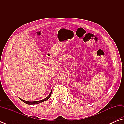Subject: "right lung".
Segmentation results:
<instances>
[{"label": "right lung", "instance_id": "right-lung-1", "mask_svg": "<svg viewBox=\"0 0 124 124\" xmlns=\"http://www.w3.org/2000/svg\"><path fill=\"white\" fill-rule=\"evenodd\" d=\"M51 93H52V91H51V93H50V94L48 95V96L47 97H46V98L44 99H43V100H40V101H25V100H23V99H20H20L21 100H22V101H23V102H25V103L27 104H28V105H34V104H39V103H40V102H43V101H46V100H48L49 98H50V97H51Z\"/></svg>", "mask_w": 124, "mask_h": 124}]
</instances>
